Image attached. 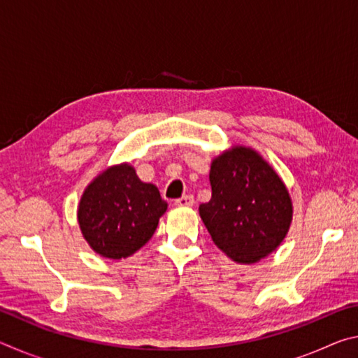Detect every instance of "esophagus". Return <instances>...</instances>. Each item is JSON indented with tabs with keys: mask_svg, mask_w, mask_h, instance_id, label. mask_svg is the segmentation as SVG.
Segmentation results:
<instances>
[{
	"mask_svg": "<svg viewBox=\"0 0 358 358\" xmlns=\"http://www.w3.org/2000/svg\"><path fill=\"white\" fill-rule=\"evenodd\" d=\"M175 205H177V207H192V205H194V197L192 196L180 197V199H177V201H175Z\"/></svg>",
	"mask_w": 358,
	"mask_h": 358,
	"instance_id": "1",
	"label": "esophagus"
}]
</instances>
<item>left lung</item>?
Instances as JSON below:
<instances>
[{"label":"left lung","instance_id":"obj_1","mask_svg":"<svg viewBox=\"0 0 358 358\" xmlns=\"http://www.w3.org/2000/svg\"><path fill=\"white\" fill-rule=\"evenodd\" d=\"M211 199L199 207L215 245L240 264L268 256L286 237L292 202L278 173L256 151L235 147L210 171Z\"/></svg>","mask_w":358,"mask_h":358}]
</instances>
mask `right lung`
I'll return each instance as SVG.
<instances>
[{
	"label": "right lung",
	"mask_w": 358,
	"mask_h": 358,
	"mask_svg": "<svg viewBox=\"0 0 358 358\" xmlns=\"http://www.w3.org/2000/svg\"><path fill=\"white\" fill-rule=\"evenodd\" d=\"M166 210L157 187L138 180L131 166L121 164L107 169L85 189L78 224L96 252L123 259L153 237Z\"/></svg>",
	"instance_id": "add662e5"
}]
</instances>
